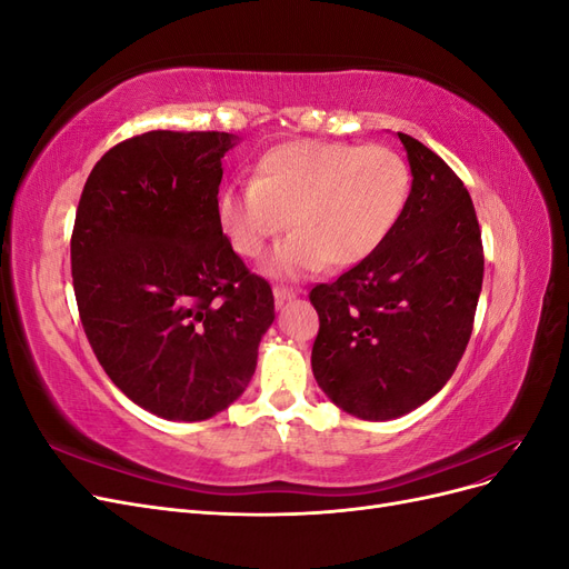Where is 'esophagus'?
I'll use <instances>...</instances> for the list:
<instances>
[{"label": "esophagus", "mask_w": 569, "mask_h": 569, "mask_svg": "<svg viewBox=\"0 0 569 569\" xmlns=\"http://www.w3.org/2000/svg\"><path fill=\"white\" fill-rule=\"evenodd\" d=\"M272 295H274V301L278 303H284V301H289V299H295L299 291L297 289H291V287H282V284H274L272 287Z\"/></svg>", "instance_id": "esophagus-1"}]
</instances>
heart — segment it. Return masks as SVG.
<instances>
[{
	"label": "heart",
	"instance_id": "obj_1",
	"mask_svg": "<svg viewBox=\"0 0 569 569\" xmlns=\"http://www.w3.org/2000/svg\"><path fill=\"white\" fill-rule=\"evenodd\" d=\"M410 168L382 144L295 140L258 159L251 184L218 197V220L242 258H261L289 222L268 270L351 268L382 247L410 194Z\"/></svg>",
	"mask_w": 569,
	"mask_h": 569
}]
</instances>
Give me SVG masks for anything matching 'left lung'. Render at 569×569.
Instances as JSON below:
<instances>
[{"label":"left lung","mask_w":569,"mask_h":569,"mask_svg":"<svg viewBox=\"0 0 569 569\" xmlns=\"http://www.w3.org/2000/svg\"><path fill=\"white\" fill-rule=\"evenodd\" d=\"M399 140L412 173L399 222L366 261L308 295L320 318L316 382L363 420L399 418L451 380L485 278L470 192L432 149Z\"/></svg>","instance_id":"left-lung-1"}]
</instances>
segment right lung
Returning <instances> with one entry per match:
<instances>
[{"label":"right lung","instance_id":"add662e5","mask_svg":"<svg viewBox=\"0 0 569 569\" xmlns=\"http://www.w3.org/2000/svg\"><path fill=\"white\" fill-rule=\"evenodd\" d=\"M230 132L151 130L118 142L82 187L71 272L82 330L130 401L197 422L228 408L274 320L270 284L218 220Z\"/></svg>","mask_w":569,"mask_h":569}]
</instances>
